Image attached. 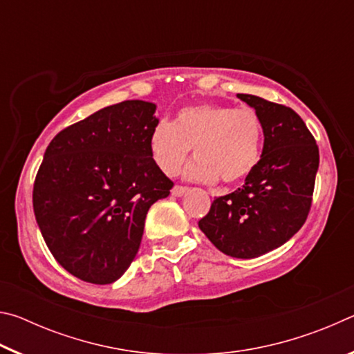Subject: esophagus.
Here are the masks:
<instances>
[{
  "mask_svg": "<svg viewBox=\"0 0 354 354\" xmlns=\"http://www.w3.org/2000/svg\"><path fill=\"white\" fill-rule=\"evenodd\" d=\"M187 190H189V187H184V185H175V187L171 189V195H175V196H183Z\"/></svg>",
  "mask_w": 354,
  "mask_h": 354,
  "instance_id": "34e87169",
  "label": "esophagus"
}]
</instances>
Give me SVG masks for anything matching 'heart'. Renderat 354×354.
<instances>
[{
  "instance_id": "1",
  "label": "heart",
  "mask_w": 354,
  "mask_h": 354,
  "mask_svg": "<svg viewBox=\"0 0 354 354\" xmlns=\"http://www.w3.org/2000/svg\"><path fill=\"white\" fill-rule=\"evenodd\" d=\"M263 129L250 107L221 104L183 107L173 123L159 122L149 134V154L159 170L175 176L194 148L196 159L185 176L198 183H237L256 169L261 159Z\"/></svg>"
}]
</instances>
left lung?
Returning <instances> with one entry per match:
<instances>
[{"label":"left lung","mask_w":354,"mask_h":354,"mask_svg":"<svg viewBox=\"0 0 354 354\" xmlns=\"http://www.w3.org/2000/svg\"><path fill=\"white\" fill-rule=\"evenodd\" d=\"M237 98L261 118V159L241 189L214 200L198 226L221 253L253 259L281 247L306 221L319 147L290 107L247 93H237Z\"/></svg>","instance_id":"left-lung-1"}]
</instances>
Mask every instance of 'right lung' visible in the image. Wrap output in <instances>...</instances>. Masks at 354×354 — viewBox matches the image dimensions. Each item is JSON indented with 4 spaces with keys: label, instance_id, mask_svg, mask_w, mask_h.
<instances>
[{
    "label": "right lung",
    "instance_id": "1",
    "mask_svg": "<svg viewBox=\"0 0 354 354\" xmlns=\"http://www.w3.org/2000/svg\"><path fill=\"white\" fill-rule=\"evenodd\" d=\"M156 104L128 100L62 129L32 190L46 247L73 277L111 284L139 251L148 209L173 183L149 154Z\"/></svg>",
    "mask_w": 354,
    "mask_h": 354
}]
</instances>
